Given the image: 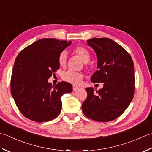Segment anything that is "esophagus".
Here are the masks:
<instances>
[{
    "instance_id": "obj_1",
    "label": "esophagus",
    "mask_w": 152,
    "mask_h": 152,
    "mask_svg": "<svg viewBox=\"0 0 152 152\" xmlns=\"http://www.w3.org/2000/svg\"><path fill=\"white\" fill-rule=\"evenodd\" d=\"M79 87L78 86H73V91H77V90H79Z\"/></svg>"
}]
</instances>
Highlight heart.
Wrapping results in <instances>:
<instances>
[{"instance_id":"b5f03b06","label":"heart","mask_w":152,"mask_h":152,"mask_svg":"<svg viewBox=\"0 0 152 152\" xmlns=\"http://www.w3.org/2000/svg\"><path fill=\"white\" fill-rule=\"evenodd\" d=\"M74 53L76 54L81 59L83 63L85 64L88 63L91 60V55L87 49L83 46H77L74 49ZM67 62V53L62 52L58 57V63L61 67H64ZM83 75L81 73L74 72L72 70H67L62 75V79L67 83H72L73 85H79L80 80L83 79Z\"/></svg>"}]
</instances>
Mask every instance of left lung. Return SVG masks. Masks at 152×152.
Returning a JSON list of instances; mask_svg holds the SVG:
<instances>
[{
  "instance_id": "obj_1",
  "label": "left lung",
  "mask_w": 152,
  "mask_h": 152,
  "mask_svg": "<svg viewBox=\"0 0 152 152\" xmlns=\"http://www.w3.org/2000/svg\"><path fill=\"white\" fill-rule=\"evenodd\" d=\"M86 42L97 56L98 70L91 81L104 85L96 91V95L93 88H86L87 98L82 104L83 112L92 120L110 121L121 115L132 100L134 64L128 52L113 40L92 38Z\"/></svg>"
}]
</instances>
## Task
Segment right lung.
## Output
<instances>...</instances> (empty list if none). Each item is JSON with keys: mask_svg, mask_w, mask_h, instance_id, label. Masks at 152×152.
<instances>
[{"mask_svg": "<svg viewBox=\"0 0 152 152\" xmlns=\"http://www.w3.org/2000/svg\"><path fill=\"white\" fill-rule=\"evenodd\" d=\"M72 41L41 39L27 46L15 59L11 78V93L23 115L36 122L55 119L61 112V97L72 92V85L48 79L60 68L58 57Z\"/></svg>", "mask_w": 152, "mask_h": 152, "instance_id": "add662e5", "label": "right lung"}]
</instances>
